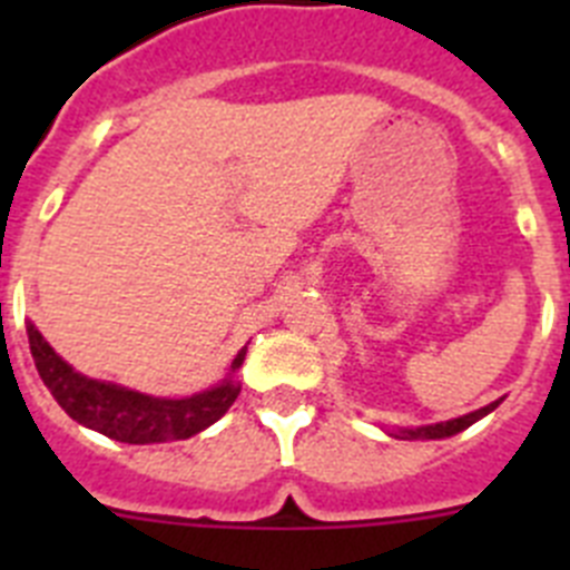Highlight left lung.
Instances as JSON below:
<instances>
[{
  "mask_svg": "<svg viewBox=\"0 0 570 570\" xmlns=\"http://www.w3.org/2000/svg\"><path fill=\"white\" fill-rule=\"evenodd\" d=\"M497 405H500V400L491 402V405H485V407H480V411H471V414H465V416H456V420L436 422V425H422V428H405V431H396V436H402V440H445V436L460 434V431L471 428L476 420H482L485 414H491Z\"/></svg>",
  "mask_w": 570,
  "mask_h": 570,
  "instance_id": "1",
  "label": "left lung"
}]
</instances>
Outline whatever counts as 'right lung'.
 I'll list each match as a JSON object with an SVG mask.
<instances>
[{
  "label": "right lung",
  "instance_id": "add662e5",
  "mask_svg": "<svg viewBox=\"0 0 570 570\" xmlns=\"http://www.w3.org/2000/svg\"><path fill=\"white\" fill-rule=\"evenodd\" d=\"M28 342L39 376L53 394V400L65 407V414L116 442L148 445V442L188 440L214 425L239 396V382L234 376H228L210 391L183 396V400L139 394V391L114 385V382L88 380L73 371L30 322ZM242 360H245V347L236 354L230 371H236Z\"/></svg>",
  "mask_w": 570,
  "mask_h": 570
}]
</instances>
